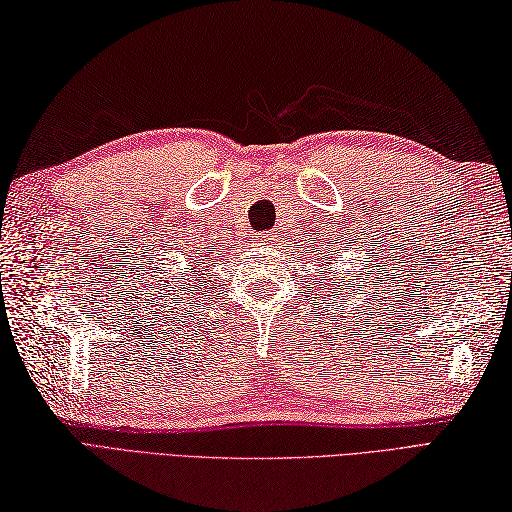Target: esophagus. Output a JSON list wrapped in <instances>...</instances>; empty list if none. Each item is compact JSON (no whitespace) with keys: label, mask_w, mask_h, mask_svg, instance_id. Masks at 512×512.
<instances>
[{"label":"esophagus","mask_w":512,"mask_h":512,"mask_svg":"<svg viewBox=\"0 0 512 512\" xmlns=\"http://www.w3.org/2000/svg\"><path fill=\"white\" fill-rule=\"evenodd\" d=\"M254 247H260V249H267V247H273V243H276V239H273V234H258L254 236Z\"/></svg>","instance_id":"esophagus-1"}]
</instances>
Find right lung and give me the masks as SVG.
I'll use <instances>...</instances> for the list:
<instances>
[{
    "label": "right lung",
    "instance_id": "1",
    "mask_svg": "<svg viewBox=\"0 0 512 512\" xmlns=\"http://www.w3.org/2000/svg\"><path fill=\"white\" fill-rule=\"evenodd\" d=\"M184 280H186V278H176L178 284H169V289H178V291L184 289ZM191 289H195V284H191Z\"/></svg>",
    "mask_w": 512,
    "mask_h": 512
}]
</instances>
